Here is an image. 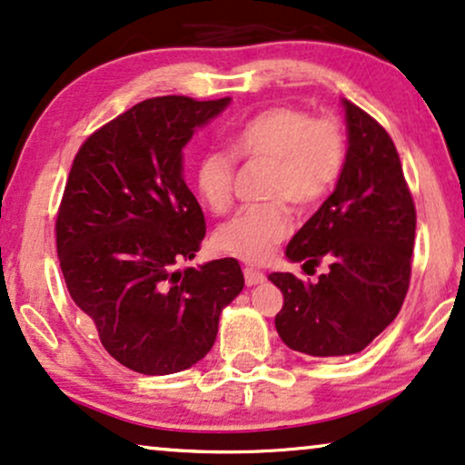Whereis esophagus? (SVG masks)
I'll use <instances>...</instances> for the list:
<instances>
[{
    "label": "esophagus",
    "instance_id": "1",
    "mask_svg": "<svg viewBox=\"0 0 465 465\" xmlns=\"http://www.w3.org/2000/svg\"><path fill=\"white\" fill-rule=\"evenodd\" d=\"M244 281H246V287L260 285L266 281V274L260 272V270H255V268H244Z\"/></svg>",
    "mask_w": 465,
    "mask_h": 465
}]
</instances>
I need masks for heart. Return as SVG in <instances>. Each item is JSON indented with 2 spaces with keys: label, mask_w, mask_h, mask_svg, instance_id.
Returning a JSON list of instances; mask_svg holds the SVG:
<instances>
[{
  "label": "heart",
  "mask_w": 465,
  "mask_h": 465,
  "mask_svg": "<svg viewBox=\"0 0 465 465\" xmlns=\"http://www.w3.org/2000/svg\"><path fill=\"white\" fill-rule=\"evenodd\" d=\"M227 152L208 150L193 169L197 195L213 213L232 203L238 161H270L266 197L246 205L214 232V246L227 255L260 263L290 232V210L311 208L337 184L345 161V137L332 117H309L293 107H272L229 133Z\"/></svg>",
  "instance_id": "1"
}]
</instances>
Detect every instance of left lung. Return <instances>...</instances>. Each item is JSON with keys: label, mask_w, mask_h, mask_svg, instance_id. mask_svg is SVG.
<instances>
[{"label": "left lung", "mask_w": 465, "mask_h": 465, "mask_svg": "<svg viewBox=\"0 0 465 465\" xmlns=\"http://www.w3.org/2000/svg\"><path fill=\"white\" fill-rule=\"evenodd\" d=\"M348 152L332 195L290 240L285 257L328 272L307 283L268 276L283 293L279 337L307 356H350L367 348L401 309L410 285L416 210L397 148L371 115L341 101Z\"/></svg>", "instance_id": "8db88e82"}]
</instances>
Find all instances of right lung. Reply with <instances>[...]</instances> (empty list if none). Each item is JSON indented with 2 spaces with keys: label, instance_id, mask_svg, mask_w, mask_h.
Instances as JSON below:
<instances>
[{
  "label": "right lung",
  "instance_id": "1",
  "mask_svg": "<svg viewBox=\"0 0 465 465\" xmlns=\"http://www.w3.org/2000/svg\"><path fill=\"white\" fill-rule=\"evenodd\" d=\"M232 98L134 104L81 145L57 214V257L104 350L143 375L184 371L213 350L223 309L242 292L233 257L178 268L205 236L184 182V145Z\"/></svg>",
  "mask_w": 465,
  "mask_h": 465
}]
</instances>
